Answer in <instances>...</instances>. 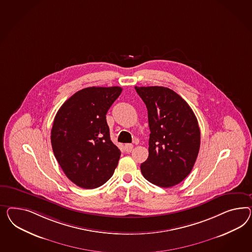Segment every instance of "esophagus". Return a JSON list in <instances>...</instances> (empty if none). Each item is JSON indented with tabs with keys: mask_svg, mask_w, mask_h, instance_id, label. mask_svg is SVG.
Returning a JSON list of instances; mask_svg holds the SVG:
<instances>
[{
	"mask_svg": "<svg viewBox=\"0 0 252 252\" xmlns=\"http://www.w3.org/2000/svg\"><path fill=\"white\" fill-rule=\"evenodd\" d=\"M133 148H134V146L132 144H126L125 145V150L126 152H130L131 150H133Z\"/></svg>",
	"mask_w": 252,
	"mask_h": 252,
	"instance_id": "esophagus-1",
	"label": "esophagus"
}]
</instances>
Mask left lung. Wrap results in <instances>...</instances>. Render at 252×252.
Here are the masks:
<instances>
[{
    "mask_svg": "<svg viewBox=\"0 0 252 252\" xmlns=\"http://www.w3.org/2000/svg\"><path fill=\"white\" fill-rule=\"evenodd\" d=\"M148 109L149 158L140 169L146 180L169 188L189 175L200 149V128L189 104L161 86L135 87Z\"/></svg>",
    "mask_w": 252,
    "mask_h": 252,
    "instance_id": "left-lung-1",
    "label": "left lung"
}]
</instances>
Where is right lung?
<instances>
[{
  "instance_id": "add662e5",
  "label": "right lung",
  "mask_w": 252,
  "mask_h": 252,
  "mask_svg": "<svg viewBox=\"0 0 252 252\" xmlns=\"http://www.w3.org/2000/svg\"><path fill=\"white\" fill-rule=\"evenodd\" d=\"M122 88L88 87L62 104L55 116L51 145L66 176L94 189L113 176L121 151L111 141L106 114Z\"/></svg>"
}]
</instances>
